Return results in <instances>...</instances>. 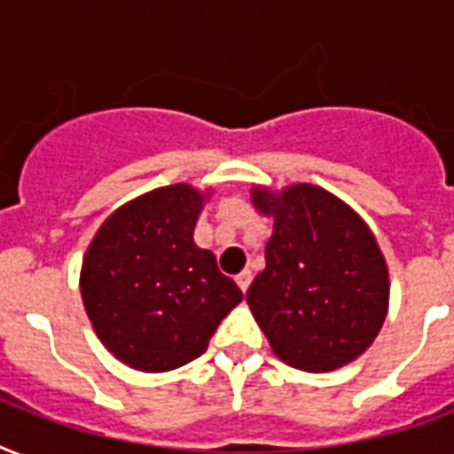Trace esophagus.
Masks as SVG:
<instances>
[{
	"instance_id": "esophagus-1",
	"label": "esophagus",
	"mask_w": 454,
	"mask_h": 454,
	"mask_svg": "<svg viewBox=\"0 0 454 454\" xmlns=\"http://www.w3.org/2000/svg\"><path fill=\"white\" fill-rule=\"evenodd\" d=\"M235 283L240 285L242 292H247L249 290V283H252V273H249V270H242L240 276H235Z\"/></svg>"
}]
</instances>
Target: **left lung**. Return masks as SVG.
Returning a JSON list of instances; mask_svg holds the SVG:
<instances>
[{
	"instance_id": "obj_1",
	"label": "left lung",
	"mask_w": 454,
	"mask_h": 454,
	"mask_svg": "<svg viewBox=\"0 0 454 454\" xmlns=\"http://www.w3.org/2000/svg\"><path fill=\"white\" fill-rule=\"evenodd\" d=\"M273 216L266 269L247 303L270 348L287 365L330 372L351 363L380 334L388 309V270L365 221L332 192L297 184L254 188Z\"/></svg>"
}]
</instances>
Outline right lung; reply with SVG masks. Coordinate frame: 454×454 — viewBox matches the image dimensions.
Segmentation results:
<instances>
[{
  "label": "right lung",
  "instance_id": "1",
  "mask_svg": "<svg viewBox=\"0 0 454 454\" xmlns=\"http://www.w3.org/2000/svg\"><path fill=\"white\" fill-rule=\"evenodd\" d=\"M202 195L167 185L120 207L96 233L80 290L96 334L115 358L167 372L202 356L242 301L209 249L192 242Z\"/></svg>",
  "mask_w": 454,
  "mask_h": 454
}]
</instances>
